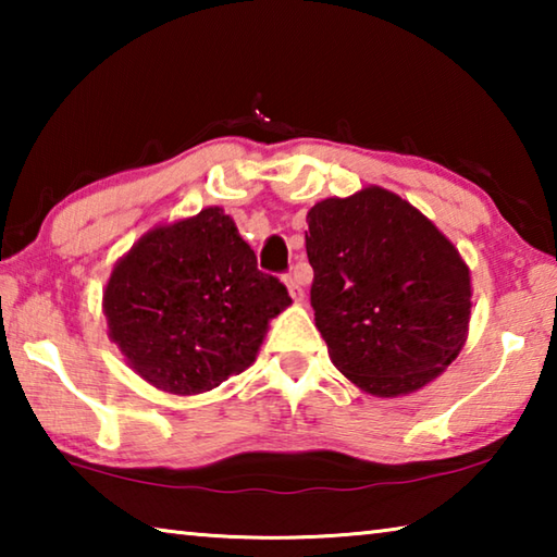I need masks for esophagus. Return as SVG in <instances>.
<instances>
[{
  "mask_svg": "<svg viewBox=\"0 0 557 557\" xmlns=\"http://www.w3.org/2000/svg\"><path fill=\"white\" fill-rule=\"evenodd\" d=\"M285 285H287V289H289L292 299H295V301H301V299H305V289H301L297 275H287V277H285Z\"/></svg>",
  "mask_w": 557,
  "mask_h": 557,
  "instance_id": "34e87169",
  "label": "esophagus"
}]
</instances>
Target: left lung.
<instances>
[{"instance_id":"obj_1","label":"left lung","mask_w":557,"mask_h":557,"mask_svg":"<svg viewBox=\"0 0 557 557\" xmlns=\"http://www.w3.org/2000/svg\"><path fill=\"white\" fill-rule=\"evenodd\" d=\"M312 307L332 363L398 398L447 369L467 342L469 268L435 223L381 186L307 213Z\"/></svg>"}]
</instances>
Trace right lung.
<instances>
[{
    "mask_svg": "<svg viewBox=\"0 0 557 557\" xmlns=\"http://www.w3.org/2000/svg\"><path fill=\"white\" fill-rule=\"evenodd\" d=\"M289 301L287 287L258 270L231 215L211 206L132 245L102 309L132 371L159 391L196 395L248 369Z\"/></svg>",
    "mask_w": 557,
    "mask_h": 557,
    "instance_id": "1",
    "label": "right lung"
}]
</instances>
